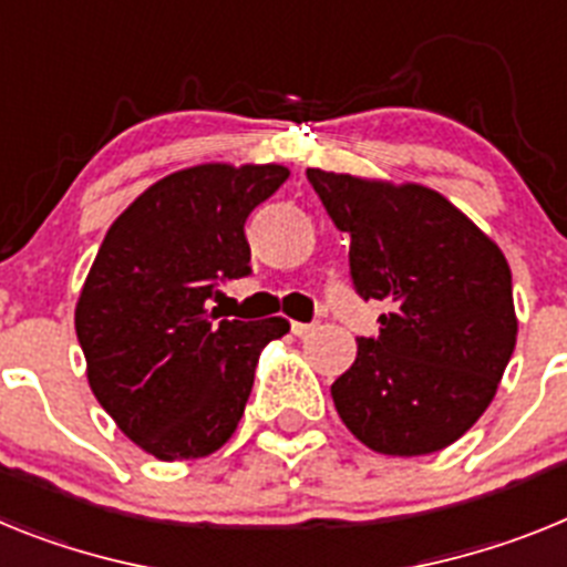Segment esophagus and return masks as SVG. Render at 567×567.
<instances>
[{
    "label": "esophagus",
    "instance_id": "esophagus-1",
    "mask_svg": "<svg viewBox=\"0 0 567 567\" xmlns=\"http://www.w3.org/2000/svg\"><path fill=\"white\" fill-rule=\"evenodd\" d=\"M313 328H317V324H313V322H290V331L297 333V337H308V333H311Z\"/></svg>",
    "mask_w": 567,
    "mask_h": 567
}]
</instances>
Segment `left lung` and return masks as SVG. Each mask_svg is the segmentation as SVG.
Returning <instances> with one entry per match:
<instances>
[{"label":"left lung","instance_id":"1","mask_svg":"<svg viewBox=\"0 0 567 567\" xmlns=\"http://www.w3.org/2000/svg\"><path fill=\"white\" fill-rule=\"evenodd\" d=\"M308 182L351 236L353 290L391 311L331 385L359 442L422 456L456 442L494 400L516 344L514 285L502 250L445 196L308 167Z\"/></svg>","mask_w":567,"mask_h":567}]
</instances>
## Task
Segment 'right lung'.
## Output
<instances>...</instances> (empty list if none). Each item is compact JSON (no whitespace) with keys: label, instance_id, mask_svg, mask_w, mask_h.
Returning <instances> with one entry per match:
<instances>
[{"label":"right lung","instance_id":"add662e5","mask_svg":"<svg viewBox=\"0 0 567 567\" xmlns=\"http://www.w3.org/2000/svg\"><path fill=\"white\" fill-rule=\"evenodd\" d=\"M288 179L282 165H196L145 190L111 225L79 293L87 382L127 440L156 460L223 447L282 317L219 319V285L250 274L245 223Z\"/></svg>","mask_w":567,"mask_h":567}]
</instances>
